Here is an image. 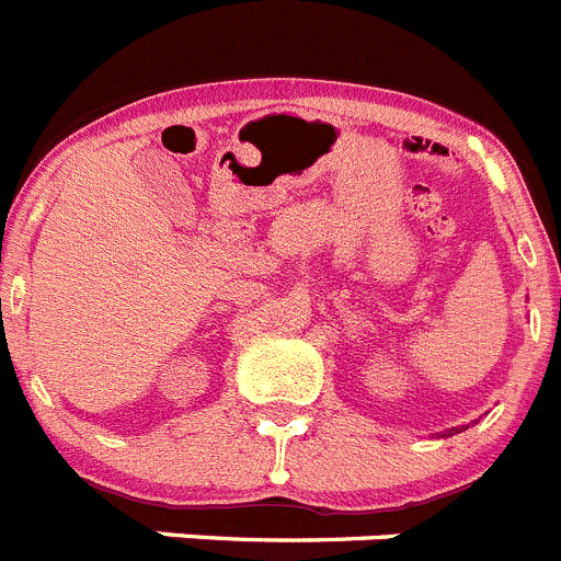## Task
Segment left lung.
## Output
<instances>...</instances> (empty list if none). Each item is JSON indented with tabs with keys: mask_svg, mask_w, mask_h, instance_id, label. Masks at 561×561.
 Masks as SVG:
<instances>
[{
	"mask_svg": "<svg viewBox=\"0 0 561 561\" xmlns=\"http://www.w3.org/2000/svg\"><path fill=\"white\" fill-rule=\"evenodd\" d=\"M461 431H467V427H463V425H458V427H447V431H442V433H436V436H442V438H447V436H456V433H461Z\"/></svg>",
	"mask_w": 561,
	"mask_h": 561,
	"instance_id": "left-lung-1",
	"label": "left lung"
}]
</instances>
